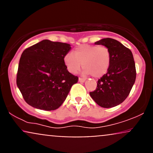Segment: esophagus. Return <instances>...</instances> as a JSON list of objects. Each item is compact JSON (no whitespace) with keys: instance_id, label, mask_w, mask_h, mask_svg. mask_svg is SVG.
I'll return each mask as SVG.
<instances>
[{"instance_id":"obj_1","label":"esophagus","mask_w":153,"mask_h":153,"mask_svg":"<svg viewBox=\"0 0 153 153\" xmlns=\"http://www.w3.org/2000/svg\"><path fill=\"white\" fill-rule=\"evenodd\" d=\"M85 80H86V79L83 78H78V81L80 82H84L85 81Z\"/></svg>"}]
</instances>
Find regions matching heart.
I'll return each mask as SVG.
<instances>
[{
  "label": "heart",
  "instance_id": "obj_1",
  "mask_svg": "<svg viewBox=\"0 0 153 153\" xmlns=\"http://www.w3.org/2000/svg\"><path fill=\"white\" fill-rule=\"evenodd\" d=\"M67 53L64 63L70 73H77L81 68L84 74H91L94 78H100L108 71L111 64V52L108 47L98 45H82L73 51Z\"/></svg>",
  "mask_w": 153,
  "mask_h": 153
}]
</instances>
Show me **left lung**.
<instances>
[{
    "instance_id": "left-lung-1",
    "label": "left lung",
    "mask_w": 153,
    "mask_h": 153,
    "mask_svg": "<svg viewBox=\"0 0 153 153\" xmlns=\"http://www.w3.org/2000/svg\"><path fill=\"white\" fill-rule=\"evenodd\" d=\"M95 44L108 47L111 64L107 73L98 80L96 90L90 92V96L100 106L111 108L127 99L134 85L136 79L134 57L129 48L114 39H102Z\"/></svg>"
}]
</instances>
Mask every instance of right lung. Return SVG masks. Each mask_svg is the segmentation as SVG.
<instances>
[{
    "instance_id": "add662e5",
    "label": "right lung",
    "mask_w": 153,
    "mask_h": 153,
    "mask_svg": "<svg viewBox=\"0 0 153 153\" xmlns=\"http://www.w3.org/2000/svg\"><path fill=\"white\" fill-rule=\"evenodd\" d=\"M71 48L69 44L45 39L24 50L16 84L28 104L45 111L55 110L62 104L78 80L64 63Z\"/></svg>"
}]
</instances>
